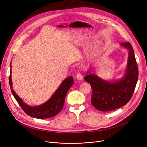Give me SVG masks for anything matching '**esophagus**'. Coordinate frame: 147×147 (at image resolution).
I'll use <instances>...</instances> for the list:
<instances>
[{
    "label": "esophagus",
    "instance_id": "1",
    "mask_svg": "<svg viewBox=\"0 0 147 147\" xmlns=\"http://www.w3.org/2000/svg\"><path fill=\"white\" fill-rule=\"evenodd\" d=\"M76 78L79 80H81L83 79V76L80 73H78L76 74Z\"/></svg>",
    "mask_w": 147,
    "mask_h": 147
}]
</instances>
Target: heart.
<instances>
[{"instance_id":"obj_1","label":"heart","mask_w":147,"mask_h":147,"mask_svg":"<svg viewBox=\"0 0 147 147\" xmlns=\"http://www.w3.org/2000/svg\"><path fill=\"white\" fill-rule=\"evenodd\" d=\"M60 67H60V66H59V68H60Z\"/></svg>"}]
</instances>
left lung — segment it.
Returning a JSON list of instances; mask_svg holds the SVG:
<instances>
[{
	"label": "left lung",
	"mask_w": 147,
	"mask_h": 147,
	"mask_svg": "<svg viewBox=\"0 0 147 147\" xmlns=\"http://www.w3.org/2000/svg\"><path fill=\"white\" fill-rule=\"evenodd\" d=\"M120 45L129 51L126 74L121 79L110 82L89 72L84 78L92 88V105L101 111L114 110L126 105L132 98L138 82V68L132 46L129 42Z\"/></svg>",
	"instance_id": "1"
}]
</instances>
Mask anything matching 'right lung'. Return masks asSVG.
Here are the masks:
<instances>
[{
	"mask_svg": "<svg viewBox=\"0 0 147 147\" xmlns=\"http://www.w3.org/2000/svg\"><path fill=\"white\" fill-rule=\"evenodd\" d=\"M11 78V68L9 75V85L11 89L12 94L15 99L17 100L19 105L29 116L36 119H47L55 116L58 114L63 109L65 98L67 92L74 83L73 78L72 76L68 77L65 79L62 83L55 93L48 101L44 104L37 107H31L22 101V99L16 94L12 88V83Z\"/></svg>",
	"mask_w": 147,
	"mask_h": 147,
	"instance_id": "1",
	"label": "right lung"
}]
</instances>
